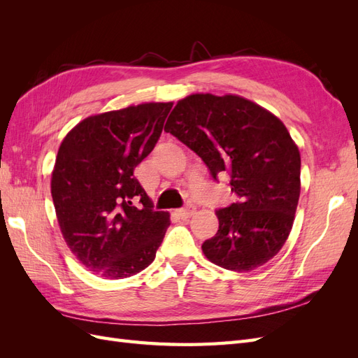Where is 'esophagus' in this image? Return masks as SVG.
<instances>
[{
  "mask_svg": "<svg viewBox=\"0 0 358 358\" xmlns=\"http://www.w3.org/2000/svg\"><path fill=\"white\" fill-rule=\"evenodd\" d=\"M194 212H196V208H194V206H185V208L178 210V216L180 220H187L194 215Z\"/></svg>",
  "mask_w": 358,
  "mask_h": 358,
  "instance_id": "1",
  "label": "esophagus"
}]
</instances>
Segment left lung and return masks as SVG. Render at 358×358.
<instances>
[{
  "mask_svg": "<svg viewBox=\"0 0 358 358\" xmlns=\"http://www.w3.org/2000/svg\"><path fill=\"white\" fill-rule=\"evenodd\" d=\"M164 131L194 150L210 176H230L237 197L216 210L220 229L201 249L213 264L249 272L284 246L300 197V154L285 125L237 95L194 94L170 113Z\"/></svg>",
  "mask_w": 358,
  "mask_h": 358,
  "instance_id": "8db88e82",
  "label": "left lung"
}]
</instances>
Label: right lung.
Instances as JSON below:
<instances>
[{
    "label": "right lung",
    "mask_w": 358,
    "mask_h": 358,
    "mask_svg": "<svg viewBox=\"0 0 358 358\" xmlns=\"http://www.w3.org/2000/svg\"><path fill=\"white\" fill-rule=\"evenodd\" d=\"M171 107L146 103L90 116L59 146L50 188L62 236L76 258L106 279L146 268L170 225L134 169L152 152Z\"/></svg>",
    "instance_id": "add662e5"
}]
</instances>
